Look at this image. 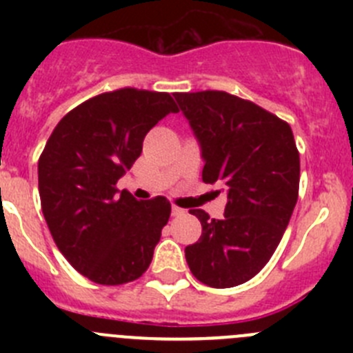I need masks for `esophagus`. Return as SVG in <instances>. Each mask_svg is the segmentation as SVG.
I'll return each mask as SVG.
<instances>
[{"label": "esophagus", "instance_id": "34e87169", "mask_svg": "<svg viewBox=\"0 0 353 353\" xmlns=\"http://www.w3.org/2000/svg\"><path fill=\"white\" fill-rule=\"evenodd\" d=\"M171 214H173V215H182L183 214V208H180V207H176V205H173V207H171Z\"/></svg>", "mask_w": 353, "mask_h": 353}]
</instances>
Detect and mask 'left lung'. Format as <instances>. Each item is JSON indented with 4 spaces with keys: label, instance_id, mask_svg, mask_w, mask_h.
<instances>
[{
    "label": "left lung",
    "instance_id": "8db88e82",
    "mask_svg": "<svg viewBox=\"0 0 353 353\" xmlns=\"http://www.w3.org/2000/svg\"><path fill=\"white\" fill-rule=\"evenodd\" d=\"M174 99L201 145L203 182L228 196L223 219L191 210L203 230L185 248L187 265L203 285L232 288L256 276L281 242L299 198L297 145L285 120L232 93Z\"/></svg>",
    "mask_w": 353,
    "mask_h": 353
}]
</instances>
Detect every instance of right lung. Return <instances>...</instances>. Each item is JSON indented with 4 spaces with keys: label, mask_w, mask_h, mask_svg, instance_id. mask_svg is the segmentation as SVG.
<instances>
[{
    "label": "right lung",
    "mask_w": 353,
    "mask_h": 353,
    "mask_svg": "<svg viewBox=\"0 0 353 353\" xmlns=\"http://www.w3.org/2000/svg\"><path fill=\"white\" fill-rule=\"evenodd\" d=\"M176 111L170 93L105 92L65 114L46 143L43 217L68 263L97 285H125L150 267L171 205L164 196L138 201L117 182L141 155L148 130Z\"/></svg>",
    "instance_id": "right-lung-1"
}]
</instances>
